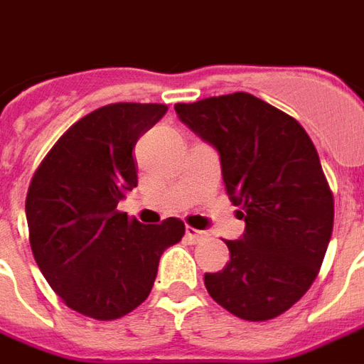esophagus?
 Wrapping results in <instances>:
<instances>
[{"mask_svg":"<svg viewBox=\"0 0 364 364\" xmlns=\"http://www.w3.org/2000/svg\"><path fill=\"white\" fill-rule=\"evenodd\" d=\"M185 236H187V240H189L191 244H198V242H203L208 234L206 232H203V230H197V228H191V226H187V230H185Z\"/></svg>","mask_w":364,"mask_h":364,"instance_id":"1","label":"esophagus"}]
</instances>
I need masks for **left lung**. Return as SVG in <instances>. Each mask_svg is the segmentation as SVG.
Here are the masks:
<instances>
[{"label": "left lung", "mask_w": 364, "mask_h": 364, "mask_svg": "<svg viewBox=\"0 0 364 364\" xmlns=\"http://www.w3.org/2000/svg\"><path fill=\"white\" fill-rule=\"evenodd\" d=\"M177 117L220 154L230 200L245 220L230 261L205 274L208 294L250 321L273 320L312 287L333 230V195L296 119L252 93L175 105Z\"/></svg>", "instance_id": "1"}]
</instances>
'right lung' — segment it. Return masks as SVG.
<instances>
[{
  "label": "right lung",
  "mask_w": 364,
  "mask_h": 364,
  "mask_svg": "<svg viewBox=\"0 0 364 364\" xmlns=\"http://www.w3.org/2000/svg\"><path fill=\"white\" fill-rule=\"evenodd\" d=\"M167 112L159 103H112L68 128L31 179L25 203L38 269L68 308L117 320L150 294L161 253L185 224H140L117 205L138 185V138Z\"/></svg>",
  "instance_id": "1"
}]
</instances>
